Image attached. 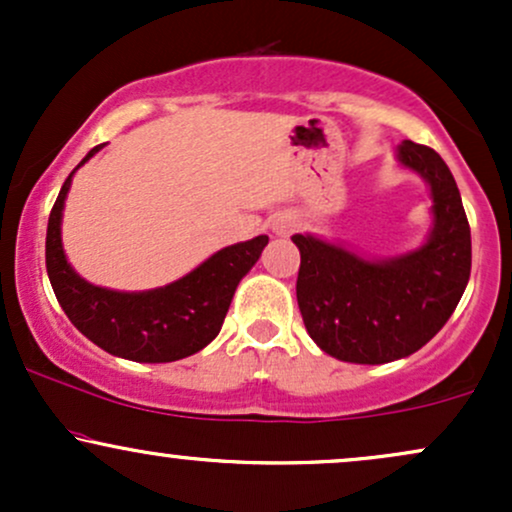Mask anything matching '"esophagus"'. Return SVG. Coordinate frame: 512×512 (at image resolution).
Instances as JSON below:
<instances>
[{
    "label": "esophagus",
    "instance_id": "34e87169",
    "mask_svg": "<svg viewBox=\"0 0 512 512\" xmlns=\"http://www.w3.org/2000/svg\"><path fill=\"white\" fill-rule=\"evenodd\" d=\"M274 231L279 233V236H286V233L291 231V223H276V226H274Z\"/></svg>",
    "mask_w": 512,
    "mask_h": 512
}]
</instances>
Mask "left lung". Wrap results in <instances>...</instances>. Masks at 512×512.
Here are the masks:
<instances>
[{"label":"left lung","instance_id":"left-lung-1","mask_svg":"<svg viewBox=\"0 0 512 512\" xmlns=\"http://www.w3.org/2000/svg\"><path fill=\"white\" fill-rule=\"evenodd\" d=\"M397 158L431 185L433 231L419 250L370 262L313 236L291 238L301 250L296 298L305 330L339 361L378 366L419 351L450 320L472 272L469 221L450 168L409 139Z\"/></svg>","mask_w":512,"mask_h":512}]
</instances>
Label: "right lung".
<instances>
[{"label": "right lung", "instance_id": "1", "mask_svg": "<svg viewBox=\"0 0 512 512\" xmlns=\"http://www.w3.org/2000/svg\"><path fill=\"white\" fill-rule=\"evenodd\" d=\"M101 146L88 151L79 166ZM72 175L64 180L50 211L45 267L52 291L72 325L108 354L139 363H168L197 354L216 337L236 286L260 260L267 236L231 245L163 289L120 293L93 286L69 267L62 250L60 223Z\"/></svg>", "mask_w": 512, "mask_h": 512}]
</instances>
